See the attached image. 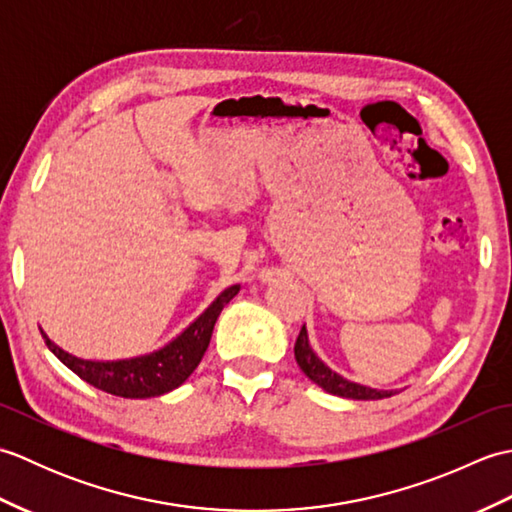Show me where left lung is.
<instances>
[{
    "mask_svg": "<svg viewBox=\"0 0 512 512\" xmlns=\"http://www.w3.org/2000/svg\"><path fill=\"white\" fill-rule=\"evenodd\" d=\"M295 358L301 367V372L306 374L312 383H317L321 389L328 391V394L341 396V398H352V400H380V398H389L396 394L394 389H372V387L352 383V380H347L341 374H336L334 369H330L317 354H314V350L310 347V341H308L306 325H303L299 336H297Z\"/></svg>",
    "mask_w": 512,
    "mask_h": 512,
    "instance_id": "left-lung-1",
    "label": "left lung"
}]
</instances>
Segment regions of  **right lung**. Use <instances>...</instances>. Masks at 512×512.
I'll return each mask as SVG.
<instances>
[{
	"mask_svg": "<svg viewBox=\"0 0 512 512\" xmlns=\"http://www.w3.org/2000/svg\"><path fill=\"white\" fill-rule=\"evenodd\" d=\"M237 292L239 286L220 292V297L198 319L189 323V328H184L176 339L162 345L160 350L134 358H121V361H88V358H79L61 350L43 330L41 336L46 339L50 352L92 387L121 398H154L169 394L195 372L206 347H209L217 317Z\"/></svg>",
	"mask_w": 512,
	"mask_h": 512,
	"instance_id": "obj_1",
	"label": "right lung"
}]
</instances>
